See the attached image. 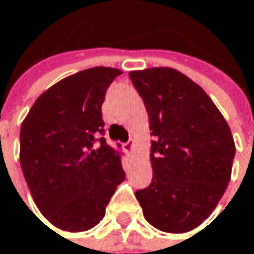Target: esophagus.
<instances>
[{"mask_svg":"<svg viewBox=\"0 0 254 254\" xmlns=\"http://www.w3.org/2000/svg\"><path fill=\"white\" fill-rule=\"evenodd\" d=\"M133 148H134V140H133V139H130L128 142L124 143V151H126V152H131Z\"/></svg>","mask_w":254,"mask_h":254,"instance_id":"obj_1","label":"esophagus"}]
</instances>
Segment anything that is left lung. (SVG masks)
<instances>
[{
  "label": "left lung",
  "mask_w": 254,
  "mask_h": 254,
  "mask_svg": "<svg viewBox=\"0 0 254 254\" xmlns=\"http://www.w3.org/2000/svg\"><path fill=\"white\" fill-rule=\"evenodd\" d=\"M152 130V182L136 192L145 219L182 234L204 222L231 181L235 143L208 94L173 67L128 73Z\"/></svg>",
  "instance_id": "1"
}]
</instances>
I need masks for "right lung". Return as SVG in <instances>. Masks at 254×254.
I'll return each mask as SVG.
<instances>
[{"label": "right lung", "mask_w": 254, "mask_h": 254, "mask_svg": "<svg viewBox=\"0 0 254 254\" xmlns=\"http://www.w3.org/2000/svg\"><path fill=\"white\" fill-rule=\"evenodd\" d=\"M123 72L96 66L52 85L20 127V166L32 198L56 228L81 232L96 226L126 179L120 152L103 134L102 103Z\"/></svg>", "instance_id": "add662e5"}]
</instances>
